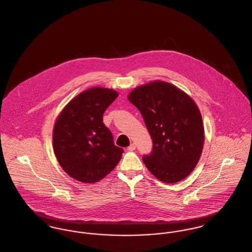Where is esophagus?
<instances>
[{
    "instance_id": "obj_1",
    "label": "esophagus",
    "mask_w": 252,
    "mask_h": 252,
    "mask_svg": "<svg viewBox=\"0 0 252 252\" xmlns=\"http://www.w3.org/2000/svg\"><path fill=\"white\" fill-rule=\"evenodd\" d=\"M135 149H136V144H131L129 145V147H128V150H130V151H133Z\"/></svg>"
}]
</instances>
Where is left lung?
Returning a JSON list of instances; mask_svg holds the SVG:
<instances>
[{"mask_svg":"<svg viewBox=\"0 0 252 252\" xmlns=\"http://www.w3.org/2000/svg\"><path fill=\"white\" fill-rule=\"evenodd\" d=\"M129 101L140 110L152 139L143 157L158 180L175 183L196 167L205 141L202 115L195 102L175 85L153 81L135 88Z\"/></svg>","mask_w":252,"mask_h":252,"instance_id":"8db88e82","label":"left lung"}]
</instances>
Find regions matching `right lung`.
<instances>
[{"mask_svg":"<svg viewBox=\"0 0 252 252\" xmlns=\"http://www.w3.org/2000/svg\"><path fill=\"white\" fill-rule=\"evenodd\" d=\"M118 97L112 89L94 87L78 94L64 108L53 129V149L72 179L92 183L109 174L123 149L113 143L103 114Z\"/></svg>","mask_w":252,"mask_h":252,"instance_id":"right-lung-1","label":"right lung"}]
</instances>
